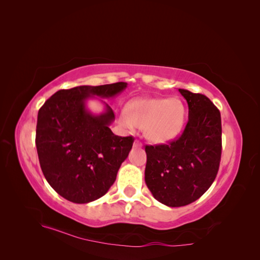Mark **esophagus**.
<instances>
[{
	"label": "esophagus",
	"instance_id": "34e87169",
	"mask_svg": "<svg viewBox=\"0 0 260 260\" xmlns=\"http://www.w3.org/2000/svg\"><path fill=\"white\" fill-rule=\"evenodd\" d=\"M133 146H136V147H142L143 145H142V143L139 142L138 140H136V141H135V143H133Z\"/></svg>",
	"mask_w": 260,
	"mask_h": 260
}]
</instances>
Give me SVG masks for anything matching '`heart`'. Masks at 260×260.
Segmentation results:
<instances>
[{
	"label": "heart",
	"instance_id": "b5f03b06",
	"mask_svg": "<svg viewBox=\"0 0 260 260\" xmlns=\"http://www.w3.org/2000/svg\"><path fill=\"white\" fill-rule=\"evenodd\" d=\"M185 107L179 99H137L128 104L127 111L119 115V123L124 129L135 131L143 128L149 142H170L182 131Z\"/></svg>",
	"mask_w": 260,
	"mask_h": 260
}]
</instances>
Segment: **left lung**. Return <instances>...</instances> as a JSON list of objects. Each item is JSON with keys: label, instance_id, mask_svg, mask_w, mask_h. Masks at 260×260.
<instances>
[{"label": "left lung", "instance_id": "left-lung-1", "mask_svg": "<svg viewBox=\"0 0 260 260\" xmlns=\"http://www.w3.org/2000/svg\"><path fill=\"white\" fill-rule=\"evenodd\" d=\"M188 106V121L178 140L146 145L145 183L154 198L169 207L199 200L214 182L221 157V116L200 93L179 89Z\"/></svg>", "mask_w": 260, "mask_h": 260}]
</instances>
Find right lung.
I'll return each instance as SVG.
<instances>
[{"mask_svg":"<svg viewBox=\"0 0 260 260\" xmlns=\"http://www.w3.org/2000/svg\"><path fill=\"white\" fill-rule=\"evenodd\" d=\"M127 82L59 90L39 109L36 145L49 184L60 196L86 204L105 195L132 148L133 138L115 136L113 109L102 99L120 94ZM99 96L105 112L93 114L88 99Z\"/></svg>","mask_w":260,"mask_h":260,"instance_id":"add662e5","label":"right lung"}]
</instances>
